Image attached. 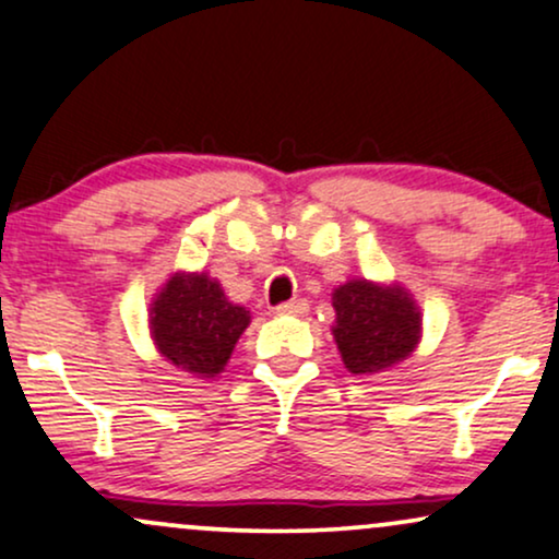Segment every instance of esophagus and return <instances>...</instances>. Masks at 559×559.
<instances>
[{
  "label": "esophagus",
  "mask_w": 559,
  "mask_h": 559,
  "mask_svg": "<svg viewBox=\"0 0 559 559\" xmlns=\"http://www.w3.org/2000/svg\"><path fill=\"white\" fill-rule=\"evenodd\" d=\"M307 309H309V305L305 299H292V301H284V305H278L275 307V312L278 314H307Z\"/></svg>",
  "instance_id": "obj_1"
}]
</instances>
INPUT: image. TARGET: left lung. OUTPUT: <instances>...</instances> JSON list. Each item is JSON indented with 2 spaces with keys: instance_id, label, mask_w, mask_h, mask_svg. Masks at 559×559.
Here are the masks:
<instances>
[{
  "instance_id": "1",
  "label": "left lung",
  "mask_w": 559,
  "mask_h": 559,
  "mask_svg": "<svg viewBox=\"0 0 559 559\" xmlns=\"http://www.w3.org/2000/svg\"><path fill=\"white\" fill-rule=\"evenodd\" d=\"M333 307L335 344L354 374H372L399 365L419 341V309L403 288L352 281L335 288Z\"/></svg>"
}]
</instances>
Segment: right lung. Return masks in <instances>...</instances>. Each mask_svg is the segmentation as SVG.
Returning a JSON list of instances; mask_svg holds the SVG:
<instances>
[{
	"mask_svg": "<svg viewBox=\"0 0 559 559\" xmlns=\"http://www.w3.org/2000/svg\"><path fill=\"white\" fill-rule=\"evenodd\" d=\"M250 325V312L226 299L205 273L174 275L151 307V333L158 352L185 372L215 378L234 344Z\"/></svg>",
	"mask_w": 559,
	"mask_h": 559,
	"instance_id": "1",
	"label": "right lung"
}]
</instances>
